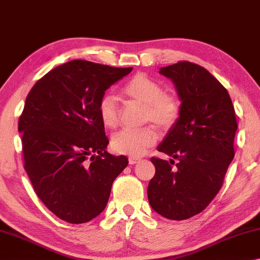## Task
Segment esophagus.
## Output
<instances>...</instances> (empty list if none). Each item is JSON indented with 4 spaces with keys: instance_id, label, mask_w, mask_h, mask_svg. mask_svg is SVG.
Wrapping results in <instances>:
<instances>
[{
    "instance_id": "34e87169",
    "label": "esophagus",
    "mask_w": 260,
    "mask_h": 260,
    "mask_svg": "<svg viewBox=\"0 0 260 260\" xmlns=\"http://www.w3.org/2000/svg\"><path fill=\"white\" fill-rule=\"evenodd\" d=\"M140 160L139 158H136V157H129V165L134 166V165H137Z\"/></svg>"
}]
</instances>
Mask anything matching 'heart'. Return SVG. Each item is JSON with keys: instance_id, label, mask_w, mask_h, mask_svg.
Masks as SVG:
<instances>
[{"instance_id": "1", "label": "heart", "mask_w": 260, "mask_h": 260, "mask_svg": "<svg viewBox=\"0 0 260 260\" xmlns=\"http://www.w3.org/2000/svg\"><path fill=\"white\" fill-rule=\"evenodd\" d=\"M122 93L144 105L145 122H152L160 129L174 125L179 116V100L175 95L163 93L162 85L143 73L131 77L122 88ZM98 113L105 126L115 127L120 121V108L115 97L112 94L104 95L98 104ZM155 142V131L152 127H144L142 130L120 131L113 136L111 145L114 152L138 157Z\"/></svg>"}]
</instances>
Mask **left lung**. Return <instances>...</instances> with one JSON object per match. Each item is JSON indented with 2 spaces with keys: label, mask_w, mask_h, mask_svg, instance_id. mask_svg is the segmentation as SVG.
Wrapping results in <instances>:
<instances>
[{
  "label": "left lung",
  "mask_w": 260,
  "mask_h": 260,
  "mask_svg": "<svg viewBox=\"0 0 260 260\" xmlns=\"http://www.w3.org/2000/svg\"><path fill=\"white\" fill-rule=\"evenodd\" d=\"M158 73L174 83L180 112L157 151L179 163L172 170V158H151L155 176L147 197L158 215L184 220L203 211L219 192L234 157L238 123L229 92L206 68L179 61Z\"/></svg>",
  "instance_id": "obj_1"
}]
</instances>
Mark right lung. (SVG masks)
Wrapping results in <instances>:
<instances>
[{
    "label": "right lung",
    "mask_w": 260,
    "mask_h": 260,
    "mask_svg": "<svg viewBox=\"0 0 260 260\" xmlns=\"http://www.w3.org/2000/svg\"><path fill=\"white\" fill-rule=\"evenodd\" d=\"M131 71L72 60L47 73L26 98L18 123L25 170L45 207L71 224L104 211L114 179L127 166L126 156L106 151L98 104Z\"/></svg>",
    "instance_id": "1"
}]
</instances>
